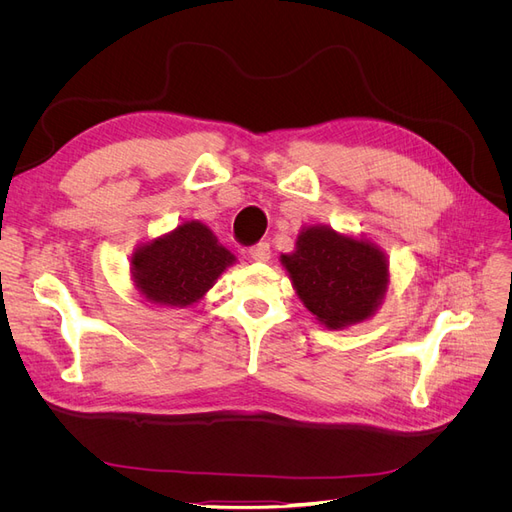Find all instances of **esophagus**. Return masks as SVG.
<instances>
[{"instance_id": "1", "label": "esophagus", "mask_w": 512, "mask_h": 512, "mask_svg": "<svg viewBox=\"0 0 512 512\" xmlns=\"http://www.w3.org/2000/svg\"><path fill=\"white\" fill-rule=\"evenodd\" d=\"M250 258L256 262H267L271 258V245L267 241H260L250 247Z\"/></svg>"}]
</instances>
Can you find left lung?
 <instances>
[{
  "label": "left lung",
  "instance_id": "1",
  "mask_svg": "<svg viewBox=\"0 0 512 512\" xmlns=\"http://www.w3.org/2000/svg\"><path fill=\"white\" fill-rule=\"evenodd\" d=\"M292 284L305 307L331 329L371 316L389 280L384 254L374 243L354 241L331 228H307L297 252L284 254Z\"/></svg>",
  "mask_w": 512,
  "mask_h": 512
}]
</instances>
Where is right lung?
I'll use <instances>...</instances> for the list:
<instances>
[{"instance_id": "right-lung-1", "label": "right lung", "mask_w": 512, "mask_h": 512, "mask_svg": "<svg viewBox=\"0 0 512 512\" xmlns=\"http://www.w3.org/2000/svg\"><path fill=\"white\" fill-rule=\"evenodd\" d=\"M232 260L235 256L218 245L205 224L188 222L141 247L134 254L132 273L151 303L185 307L203 297Z\"/></svg>"}]
</instances>
